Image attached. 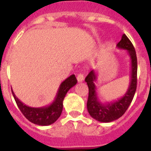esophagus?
I'll return each mask as SVG.
<instances>
[{
    "mask_svg": "<svg viewBox=\"0 0 151 151\" xmlns=\"http://www.w3.org/2000/svg\"><path fill=\"white\" fill-rule=\"evenodd\" d=\"M77 80H78V82H83L84 80V75L82 74V73H79V74L77 76Z\"/></svg>",
    "mask_w": 151,
    "mask_h": 151,
    "instance_id": "esophagus-1",
    "label": "esophagus"
}]
</instances>
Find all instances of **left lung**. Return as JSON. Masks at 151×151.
<instances>
[{
  "label": "left lung",
  "instance_id": "left-lung-1",
  "mask_svg": "<svg viewBox=\"0 0 151 151\" xmlns=\"http://www.w3.org/2000/svg\"><path fill=\"white\" fill-rule=\"evenodd\" d=\"M116 47L119 49L127 50L131 60L130 84L125 94L117 101L103 104L98 99L96 91L94 82L97 81V77L94 70H91L85 79L89 89L87 102L88 111L92 118L101 122H110L120 118L132 101L137 88L138 65L134 46L127 36L123 34L122 39L117 44Z\"/></svg>",
  "mask_w": 151,
  "mask_h": 151
}]
</instances>
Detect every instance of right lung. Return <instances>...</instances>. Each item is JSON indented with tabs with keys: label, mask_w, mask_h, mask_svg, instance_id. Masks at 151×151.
I'll return each instance as SVG.
<instances>
[{
	"label": "right lung",
	"mask_w": 151,
	"mask_h": 151,
	"mask_svg": "<svg viewBox=\"0 0 151 151\" xmlns=\"http://www.w3.org/2000/svg\"><path fill=\"white\" fill-rule=\"evenodd\" d=\"M77 79L75 75H71L60 85L55 99L50 105L43 107H30L24 104L16 97L12 90V94L15 99L19 109L24 116L32 123L38 125H49L55 122L63 111V101L69 89L76 85Z\"/></svg>",
	"instance_id": "add662e5"
}]
</instances>
